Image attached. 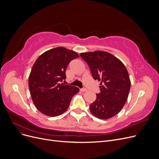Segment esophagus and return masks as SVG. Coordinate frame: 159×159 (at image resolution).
Returning <instances> with one entry per match:
<instances>
[{
    "label": "esophagus",
    "instance_id": "34e87169",
    "mask_svg": "<svg viewBox=\"0 0 159 159\" xmlns=\"http://www.w3.org/2000/svg\"><path fill=\"white\" fill-rule=\"evenodd\" d=\"M80 91H81L82 93H85V92H86V91H87L88 90L86 89H80Z\"/></svg>",
    "mask_w": 159,
    "mask_h": 159
}]
</instances>
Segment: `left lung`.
I'll return each mask as SVG.
<instances>
[{
	"label": "left lung",
	"instance_id": "left-lung-1",
	"mask_svg": "<svg viewBox=\"0 0 159 159\" xmlns=\"http://www.w3.org/2000/svg\"><path fill=\"white\" fill-rule=\"evenodd\" d=\"M81 57L87 62L94 80L101 81L99 94L90 105V112L101 119H108L118 114L125 104L131 80L123 62L104 51L84 52Z\"/></svg>",
	"mask_w": 159,
	"mask_h": 159
}]
</instances>
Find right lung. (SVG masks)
<instances>
[{
	"label": "right lung",
	"mask_w": 159,
	"mask_h": 159,
	"mask_svg": "<svg viewBox=\"0 0 159 159\" xmlns=\"http://www.w3.org/2000/svg\"><path fill=\"white\" fill-rule=\"evenodd\" d=\"M79 57L78 53L64 47H57L43 53L34 64L28 85L34 104L40 112L56 117L68 109L79 88L61 84L71 60Z\"/></svg>",
	"instance_id": "right-lung-1"
}]
</instances>
